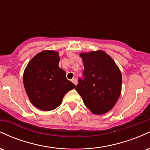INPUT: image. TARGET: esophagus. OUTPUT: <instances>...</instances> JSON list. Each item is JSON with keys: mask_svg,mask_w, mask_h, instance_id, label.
<instances>
[{"mask_svg": "<svg viewBox=\"0 0 150 150\" xmlns=\"http://www.w3.org/2000/svg\"><path fill=\"white\" fill-rule=\"evenodd\" d=\"M72 82H73V83L74 84V85H77V80L75 78H73L72 79Z\"/></svg>", "mask_w": 150, "mask_h": 150, "instance_id": "obj_1", "label": "esophagus"}]
</instances>
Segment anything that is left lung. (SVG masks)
Wrapping results in <instances>:
<instances>
[{
	"label": "left lung",
	"mask_w": 150,
	"mask_h": 150,
	"mask_svg": "<svg viewBox=\"0 0 150 150\" xmlns=\"http://www.w3.org/2000/svg\"><path fill=\"white\" fill-rule=\"evenodd\" d=\"M84 63L82 78L75 89L94 114L108 112L121 92L122 75L116 63L102 51L80 53Z\"/></svg>",
	"instance_id": "8db88e82"
}]
</instances>
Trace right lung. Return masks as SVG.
I'll return each instance as SVG.
<instances>
[{
  "label": "right lung",
  "instance_id": "right-lung-1",
  "mask_svg": "<svg viewBox=\"0 0 150 150\" xmlns=\"http://www.w3.org/2000/svg\"><path fill=\"white\" fill-rule=\"evenodd\" d=\"M59 61L56 51H42L31 60L24 72V86L30 100L43 111L59 106L65 94L75 87L59 68Z\"/></svg>",
  "mask_w": 150,
  "mask_h": 150
}]
</instances>
